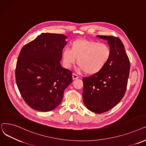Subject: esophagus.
Returning a JSON list of instances; mask_svg holds the SVG:
<instances>
[{"mask_svg":"<svg viewBox=\"0 0 146 146\" xmlns=\"http://www.w3.org/2000/svg\"><path fill=\"white\" fill-rule=\"evenodd\" d=\"M78 78H79L78 75H77V74H72V79H73V80L78 79Z\"/></svg>","mask_w":146,"mask_h":146,"instance_id":"34e87169","label":"esophagus"}]
</instances>
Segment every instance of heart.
<instances>
[{
	"instance_id": "obj_1",
	"label": "heart",
	"mask_w": 146,
	"mask_h": 146,
	"mask_svg": "<svg viewBox=\"0 0 146 146\" xmlns=\"http://www.w3.org/2000/svg\"><path fill=\"white\" fill-rule=\"evenodd\" d=\"M111 56L110 47L94 40L78 39L72 43L71 49L66 48L62 52L65 66L70 68L77 59L80 69L88 75L99 73L106 66Z\"/></svg>"
}]
</instances>
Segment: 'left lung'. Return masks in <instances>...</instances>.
I'll return each mask as SVG.
<instances>
[{
    "instance_id": "left-lung-1",
    "label": "left lung",
    "mask_w": 146,
    "mask_h": 146,
    "mask_svg": "<svg viewBox=\"0 0 146 146\" xmlns=\"http://www.w3.org/2000/svg\"><path fill=\"white\" fill-rule=\"evenodd\" d=\"M98 37L108 41L111 56L100 72L83 77L82 99L88 110L102 113L113 108L124 96L130 62L119 38L107 36H98Z\"/></svg>"
}]
</instances>
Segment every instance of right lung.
I'll return each mask as SVG.
<instances>
[{
	"instance_id": "right-lung-1",
	"label": "right lung",
	"mask_w": 146,
	"mask_h": 146,
	"mask_svg": "<svg viewBox=\"0 0 146 146\" xmlns=\"http://www.w3.org/2000/svg\"><path fill=\"white\" fill-rule=\"evenodd\" d=\"M66 38L64 34L42 33L20 51L16 82L23 99L34 110L48 112L56 108L72 82V72L60 63Z\"/></svg>"
}]
</instances>
